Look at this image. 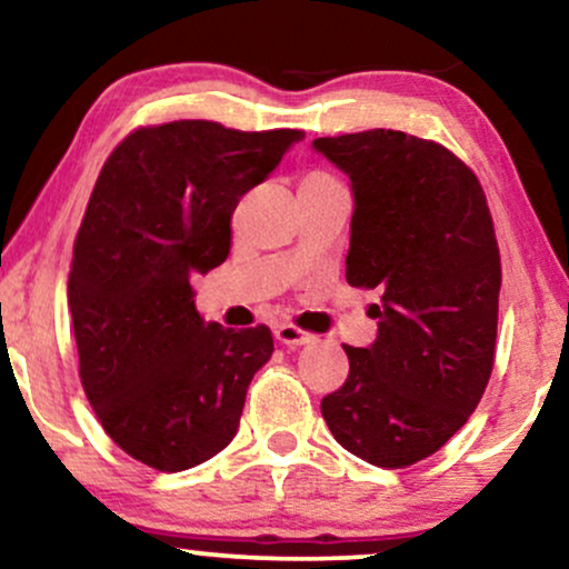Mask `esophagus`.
<instances>
[{
    "label": "esophagus",
    "mask_w": 569,
    "mask_h": 569,
    "mask_svg": "<svg viewBox=\"0 0 569 569\" xmlns=\"http://www.w3.org/2000/svg\"><path fill=\"white\" fill-rule=\"evenodd\" d=\"M276 339L280 341V345H289V347H302V345H310V341L315 339L312 333L302 331V328L291 326V323H280L276 328Z\"/></svg>",
    "instance_id": "1"
}]
</instances>
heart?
Instances as JSON below:
<instances>
[{"label":"heart","instance_id":"heart-1","mask_svg":"<svg viewBox=\"0 0 569 569\" xmlns=\"http://www.w3.org/2000/svg\"><path fill=\"white\" fill-rule=\"evenodd\" d=\"M307 180H326V174H320V172H312L310 177H307Z\"/></svg>","mask_w":569,"mask_h":569}]
</instances>
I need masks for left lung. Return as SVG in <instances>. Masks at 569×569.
Returning a JSON list of instances; mask_svg holds the SVG:
<instances>
[{"instance_id": "left-lung-1", "label": "left lung", "mask_w": 569, "mask_h": 569, "mask_svg": "<svg viewBox=\"0 0 569 569\" xmlns=\"http://www.w3.org/2000/svg\"><path fill=\"white\" fill-rule=\"evenodd\" d=\"M312 148L352 182L347 283L379 289L371 347L320 410L362 461L402 469L475 413L496 355L501 257L482 184L432 140L368 129Z\"/></svg>"}]
</instances>
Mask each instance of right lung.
Masks as SVG:
<instances>
[{
	"mask_svg": "<svg viewBox=\"0 0 569 569\" xmlns=\"http://www.w3.org/2000/svg\"><path fill=\"white\" fill-rule=\"evenodd\" d=\"M302 137L217 121L142 127L94 182L68 276L79 376L108 437L148 467L193 469L238 432L272 333L207 323L190 280L228 259L241 196Z\"/></svg>",
	"mask_w": 569,
	"mask_h": 569,
	"instance_id": "1",
	"label": "right lung"
}]
</instances>
